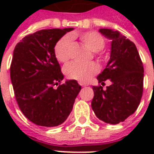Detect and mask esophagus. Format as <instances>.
Masks as SVG:
<instances>
[{
    "label": "esophagus",
    "instance_id": "34e87169",
    "mask_svg": "<svg viewBox=\"0 0 154 154\" xmlns=\"http://www.w3.org/2000/svg\"><path fill=\"white\" fill-rule=\"evenodd\" d=\"M79 85H80V86H82V87H86V86H87V84L83 83V82H79Z\"/></svg>",
    "mask_w": 154,
    "mask_h": 154
}]
</instances>
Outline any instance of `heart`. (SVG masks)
I'll use <instances>...</instances> for the list:
<instances>
[{
    "instance_id": "heart-1",
    "label": "heart",
    "mask_w": 154,
    "mask_h": 154,
    "mask_svg": "<svg viewBox=\"0 0 154 154\" xmlns=\"http://www.w3.org/2000/svg\"><path fill=\"white\" fill-rule=\"evenodd\" d=\"M71 38H79L80 40L91 51L98 53L104 48L106 45L105 38L95 31L84 33H72ZM69 36H63L57 41L54 46V54L57 60L61 63H67L70 58L71 38ZM98 67L96 64H82L78 63H71L64 67V73L68 78L77 80L80 82H86L97 73Z\"/></svg>"
}]
</instances>
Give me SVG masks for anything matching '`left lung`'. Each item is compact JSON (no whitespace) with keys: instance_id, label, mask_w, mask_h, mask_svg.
I'll return each instance as SVG.
<instances>
[{"instance_id":"8db88e82","label":"left lung","mask_w":154,"mask_h":154,"mask_svg":"<svg viewBox=\"0 0 154 154\" xmlns=\"http://www.w3.org/2000/svg\"><path fill=\"white\" fill-rule=\"evenodd\" d=\"M100 34L111 40L110 57L103 72L98 75L99 83L110 79L111 85L103 90L92 87L91 108L99 119L110 125L125 121L134 113L143 95V67L135 44L117 30L100 29Z\"/></svg>"}]
</instances>
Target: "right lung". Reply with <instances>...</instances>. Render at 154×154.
Segmentation results:
<instances>
[{"label": "right lung", "mask_w": 154, "mask_h": 154, "mask_svg": "<svg viewBox=\"0 0 154 154\" xmlns=\"http://www.w3.org/2000/svg\"><path fill=\"white\" fill-rule=\"evenodd\" d=\"M73 28L42 29L16 44L11 80L15 97L24 116L35 125L54 127L63 124L72 110L82 87L76 80L63 79L54 46ZM60 86L57 89L53 87Z\"/></svg>", "instance_id": "right-lung-1"}]
</instances>
